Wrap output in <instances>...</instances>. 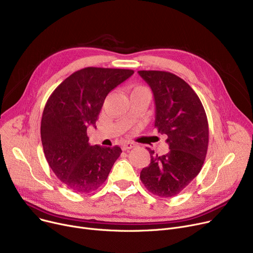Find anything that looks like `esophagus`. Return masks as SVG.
<instances>
[{
    "label": "esophagus",
    "mask_w": 253,
    "mask_h": 253,
    "mask_svg": "<svg viewBox=\"0 0 253 253\" xmlns=\"http://www.w3.org/2000/svg\"><path fill=\"white\" fill-rule=\"evenodd\" d=\"M136 147V144L134 142H125L122 144V150L123 151H128L130 149H133Z\"/></svg>",
    "instance_id": "obj_1"
}]
</instances>
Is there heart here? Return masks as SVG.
<instances>
[{
    "label": "heart",
    "instance_id": "obj_1",
    "mask_svg": "<svg viewBox=\"0 0 253 253\" xmlns=\"http://www.w3.org/2000/svg\"><path fill=\"white\" fill-rule=\"evenodd\" d=\"M136 88H141V87H136ZM136 88H135V89H136Z\"/></svg>",
    "mask_w": 253,
    "mask_h": 253
}]
</instances>
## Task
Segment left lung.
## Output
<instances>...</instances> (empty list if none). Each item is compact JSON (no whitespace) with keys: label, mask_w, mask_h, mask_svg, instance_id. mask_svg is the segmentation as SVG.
Masks as SVG:
<instances>
[{"label":"left lung","mask_w":253,"mask_h":253,"mask_svg":"<svg viewBox=\"0 0 253 253\" xmlns=\"http://www.w3.org/2000/svg\"><path fill=\"white\" fill-rule=\"evenodd\" d=\"M151 87L155 127L167 135L169 152L158 156L148 149L151 163L140 172V180L159 197H173L199 174L207 154L209 130L205 110L191 86L174 74L138 71Z\"/></svg>","instance_id":"left-lung-1"}]
</instances>
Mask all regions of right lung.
Segmentation results:
<instances>
[{"instance_id":"right-lung-1","label":"right lung","mask_w":253,"mask_h":253,"mask_svg":"<svg viewBox=\"0 0 253 253\" xmlns=\"http://www.w3.org/2000/svg\"><path fill=\"white\" fill-rule=\"evenodd\" d=\"M133 74L85 68L66 78L48 98L41 121L44 154L52 171L72 191L97 190L121 155L117 145H90L87 128L95 126L106 95Z\"/></svg>"}]
</instances>
